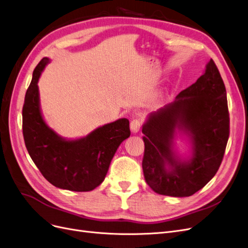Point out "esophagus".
<instances>
[{
	"label": "esophagus",
	"mask_w": 248,
	"mask_h": 248,
	"mask_svg": "<svg viewBox=\"0 0 248 248\" xmlns=\"http://www.w3.org/2000/svg\"><path fill=\"white\" fill-rule=\"evenodd\" d=\"M141 128V120L140 119H133L130 123V129L133 133H137Z\"/></svg>",
	"instance_id": "obj_1"
}]
</instances>
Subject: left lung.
I'll list each match as a JSON object with an SVG mask.
<instances>
[{
    "instance_id": "8db88e82",
    "label": "left lung",
    "mask_w": 248,
    "mask_h": 248,
    "mask_svg": "<svg viewBox=\"0 0 248 248\" xmlns=\"http://www.w3.org/2000/svg\"><path fill=\"white\" fill-rule=\"evenodd\" d=\"M177 126L192 136L194 154L188 162H178L170 150ZM142 133L143 175L155 192L190 196L212 179L221 166L230 133L226 87L213 59L203 75L175 102L150 115Z\"/></svg>"
}]
</instances>
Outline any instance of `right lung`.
I'll use <instances>...</instances> for the list:
<instances>
[{
    "mask_svg": "<svg viewBox=\"0 0 248 248\" xmlns=\"http://www.w3.org/2000/svg\"><path fill=\"white\" fill-rule=\"evenodd\" d=\"M48 59L35 67L22 108V131L31 160L46 179L58 188L91 191L107 175L119 145L130 136L127 119L106 124L81 140H65L46 126L39 110L37 81Z\"/></svg>",
    "mask_w": 248,
    "mask_h": 248,
    "instance_id": "obj_1",
    "label": "right lung"
}]
</instances>
